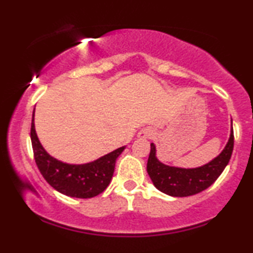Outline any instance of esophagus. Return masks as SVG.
<instances>
[{
  "label": "esophagus",
  "instance_id": "esophagus-1",
  "mask_svg": "<svg viewBox=\"0 0 253 253\" xmlns=\"http://www.w3.org/2000/svg\"><path fill=\"white\" fill-rule=\"evenodd\" d=\"M155 135V129L152 127H144L138 131L137 136L140 138H151Z\"/></svg>",
  "mask_w": 253,
  "mask_h": 253
}]
</instances>
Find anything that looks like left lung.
<instances>
[{
  "label": "left lung",
  "instance_id": "left-lung-1",
  "mask_svg": "<svg viewBox=\"0 0 253 253\" xmlns=\"http://www.w3.org/2000/svg\"><path fill=\"white\" fill-rule=\"evenodd\" d=\"M234 149V130L226 148L218 157L197 169H177L164 165L156 158L155 144L151 143L147 170L155 187L162 193L174 197L196 195L209 188L220 176L232 157Z\"/></svg>",
  "mask_w": 253,
  "mask_h": 253
}]
</instances>
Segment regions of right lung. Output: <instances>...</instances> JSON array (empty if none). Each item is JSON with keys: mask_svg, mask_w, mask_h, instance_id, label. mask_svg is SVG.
Returning <instances> with one entry per match:
<instances>
[{"mask_svg": "<svg viewBox=\"0 0 253 253\" xmlns=\"http://www.w3.org/2000/svg\"><path fill=\"white\" fill-rule=\"evenodd\" d=\"M31 141L35 163L44 180L60 194L77 198L95 197L106 189L115 172L116 159L126 147L117 149L89 164H64L49 156L41 145L35 133L34 113L31 125Z\"/></svg>", "mask_w": 253, "mask_h": 253, "instance_id": "obj_1", "label": "right lung"}]
</instances>
